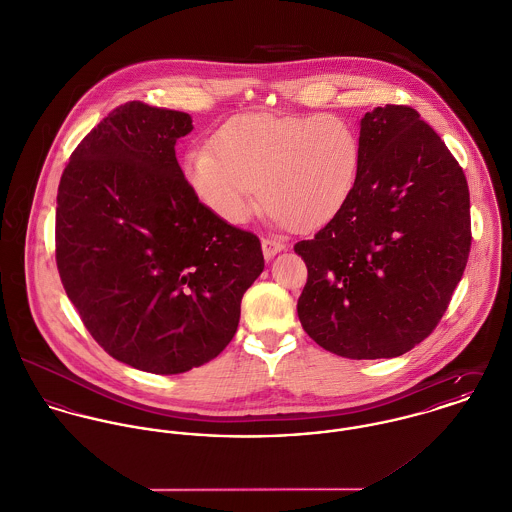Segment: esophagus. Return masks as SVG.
Returning a JSON list of instances; mask_svg holds the SVG:
<instances>
[{"mask_svg":"<svg viewBox=\"0 0 512 512\" xmlns=\"http://www.w3.org/2000/svg\"><path fill=\"white\" fill-rule=\"evenodd\" d=\"M261 247H263L265 259H273L277 253H281L283 249H286L284 243L277 241V239H271V237H265V239L261 241Z\"/></svg>","mask_w":512,"mask_h":512,"instance_id":"34e87169","label":"esophagus"}]
</instances>
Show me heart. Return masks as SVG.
<instances>
[{"label":"heart","mask_w":512,"mask_h":512,"mask_svg":"<svg viewBox=\"0 0 512 512\" xmlns=\"http://www.w3.org/2000/svg\"><path fill=\"white\" fill-rule=\"evenodd\" d=\"M359 167V135L340 115L243 114L216 131L212 149H192L182 169L194 196L228 224H245L263 198L275 222L314 231L345 208Z\"/></svg>","instance_id":"heart-1"}]
</instances>
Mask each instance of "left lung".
<instances>
[{
  "label": "left lung",
  "mask_w": 512,
  "mask_h": 512,
  "mask_svg": "<svg viewBox=\"0 0 512 512\" xmlns=\"http://www.w3.org/2000/svg\"><path fill=\"white\" fill-rule=\"evenodd\" d=\"M359 141L349 202L294 245L308 269L298 318L336 355L389 359L426 340L448 310L471 249L469 188L410 106L367 112Z\"/></svg>",
  "instance_id": "8db88e82"
}]
</instances>
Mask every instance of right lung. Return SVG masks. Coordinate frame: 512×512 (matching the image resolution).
I'll return each mask as SVG.
<instances>
[{"instance_id": "1", "label": "right lung", "mask_w": 512, "mask_h": 512, "mask_svg": "<svg viewBox=\"0 0 512 512\" xmlns=\"http://www.w3.org/2000/svg\"><path fill=\"white\" fill-rule=\"evenodd\" d=\"M190 115L127 102L74 149L57 194V267L86 330L135 369L176 375L218 357L263 273L255 233L190 190L176 139Z\"/></svg>"}]
</instances>
